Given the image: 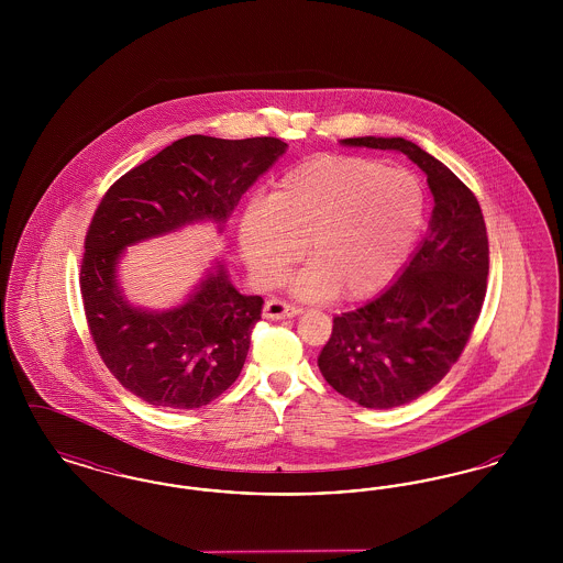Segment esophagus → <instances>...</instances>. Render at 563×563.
<instances>
[{"mask_svg": "<svg viewBox=\"0 0 563 563\" xmlns=\"http://www.w3.org/2000/svg\"><path fill=\"white\" fill-rule=\"evenodd\" d=\"M299 312L301 310L297 306L280 301V299H269L268 303L264 306V317L266 319H294Z\"/></svg>", "mask_w": 563, "mask_h": 563, "instance_id": "obj_1", "label": "esophagus"}]
</instances>
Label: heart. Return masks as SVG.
I'll return each mask as SVG.
<instances>
[{
	"label": "heart",
	"mask_w": 563,
	"mask_h": 563,
	"mask_svg": "<svg viewBox=\"0 0 563 563\" xmlns=\"http://www.w3.org/2000/svg\"><path fill=\"white\" fill-rule=\"evenodd\" d=\"M427 219V189L405 168L356 156H321L285 173L268 202L242 213L239 242L255 280L278 285L295 264L314 262L295 291L365 299L407 264Z\"/></svg>",
	"instance_id": "1"
}]
</instances>
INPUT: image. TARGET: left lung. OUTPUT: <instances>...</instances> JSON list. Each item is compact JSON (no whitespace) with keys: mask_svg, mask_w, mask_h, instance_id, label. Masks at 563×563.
Returning a JSON list of instances; mask_svg holds the SVG:
<instances>
[{"mask_svg":"<svg viewBox=\"0 0 563 563\" xmlns=\"http://www.w3.org/2000/svg\"><path fill=\"white\" fill-rule=\"evenodd\" d=\"M344 145L401 152L427 173L429 234L401 276L365 306L333 319L319 354L322 377L369 409L416 401L437 386L479 319L489 244L482 207L443 162L402 136H354Z\"/></svg>","mask_w":563,"mask_h":563,"instance_id":"1","label":"left lung"}]
</instances>
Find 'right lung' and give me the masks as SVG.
<instances>
[{
  "label": "right lung",
  "instance_id": "1",
  "mask_svg": "<svg viewBox=\"0 0 563 563\" xmlns=\"http://www.w3.org/2000/svg\"><path fill=\"white\" fill-rule=\"evenodd\" d=\"M285 152L276 136L189 134L106 191L84 239L81 301L103 363L134 397L166 409L217 399L241 375L264 299L236 291L217 262L186 303L134 308L115 276L124 249L202 219L221 232L242 194Z\"/></svg>",
  "mask_w": 563,
  "mask_h": 563
}]
</instances>
